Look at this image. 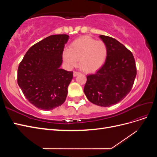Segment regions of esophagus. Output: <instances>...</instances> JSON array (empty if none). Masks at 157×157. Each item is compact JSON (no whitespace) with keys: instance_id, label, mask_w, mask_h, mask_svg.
Wrapping results in <instances>:
<instances>
[{"instance_id":"obj_1","label":"esophagus","mask_w":157,"mask_h":157,"mask_svg":"<svg viewBox=\"0 0 157 157\" xmlns=\"http://www.w3.org/2000/svg\"><path fill=\"white\" fill-rule=\"evenodd\" d=\"M79 74H80V73H79V72H77V71H74V72H73V76H74L75 77H77V76L78 75H79Z\"/></svg>"}]
</instances>
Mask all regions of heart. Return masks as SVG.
Listing matches in <instances>:
<instances>
[{
	"label": "heart",
	"mask_w": 157,
	"mask_h": 157,
	"mask_svg": "<svg viewBox=\"0 0 157 157\" xmlns=\"http://www.w3.org/2000/svg\"><path fill=\"white\" fill-rule=\"evenodd\" d=\"M63 59L69 67L78 64L84 72L90 73L100 69L107 57V47L102 40L89 36L79 37L71 42L69 48L63 52Z\"/></svg>",
	"instance_id": "heart-1"
}]
</instances>
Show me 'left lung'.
I'll return each instance as SVG.
<instances>
[{"instance_id":"left-lung-1","label":"left lung","mask_w":157,"mask_h":157,"mask_svg":"<svg viewBox=\"0 0 157 157\" xmlns=\"http://www.w3.org/2000/svg\"><path fill=\"white\" fill-rule=\"evenodd\" d=\"M107 47L105 63L95 74L87 76L84 92L88 100L101 107H110L130 92L136 76L132 52L117 40L99 35Z\"/></svg>"}]
</instances>
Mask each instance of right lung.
I'll return each instance as SVG.
<instances>
[{
	"mask_svg": "<svg viewBox=\"0 0 157 157\" xmlns=\"http://www.w3.org/2000/svg\"><path fill=\"white\" fill-rule=\"evenodd\" d=\"M67 35L45 38L28 50L17 69V84L27 99L41 110L50 111L65 102L73 71L60 67Z\"/></svg>",
	"mask_w": 157,
	"mask_h": 157,
	"instance_id": "obj_1",
	"label": "right lung"
}]
</instances>
